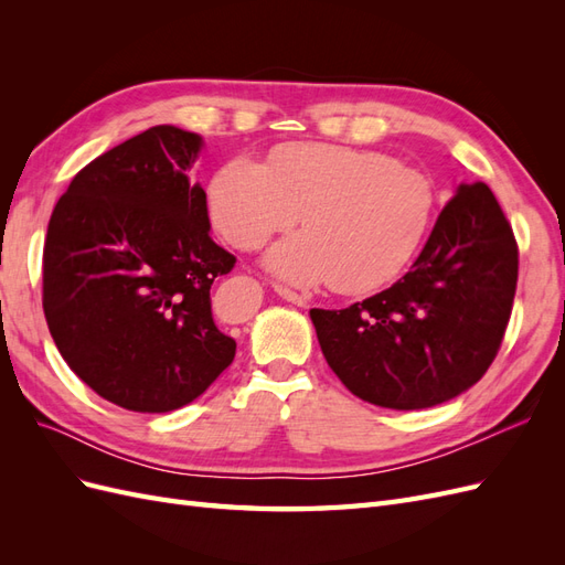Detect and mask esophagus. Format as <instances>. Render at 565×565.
I'll use <instances>...</instances> for the list:
<instances>
[{"mask_svg": "<svg viewBox=\"0 0 565 565\" xmlns=\"http://www.w3.org/2000/svg\"><path fill=\"white\" fill-rule=\"evenodd\" d=\"M278 295L282 299H287L289 303H295V306H306V303H309V299H306L303 295L295 292V289H289V287H282V285H278Z\"/></svg>", "mask_w": 565, "mask_h": 565, "instance_id": "obj_1", "label": "esophagus"}]
</instances>
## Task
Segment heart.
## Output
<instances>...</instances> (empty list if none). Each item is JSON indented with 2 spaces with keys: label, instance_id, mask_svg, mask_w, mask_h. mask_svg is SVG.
<instances>
[{
  "label": "heart",
  "instance_id": "heart-1",
  "mask_svg": "<svg viewBox=\"0 0 565 565\" xmlns=\"http://www.w3.org/2000/svg\"><path fill=\"white\" fill-rule=\"evenodd\" d=\"M207 207L237 249H256L301 214L306 231L268 249V270L355 295L393 280L409 262L431 224L436 185L386 152L285 143L264 164L237 158L221 167Z\"/></svg>",
  "mask_w": 565,
  "mask_h": 565
}]
</instances>
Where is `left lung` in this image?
Returning <instances> with one entry per match:
<instances>
[{
  "instance_id": "obj_1",
  "label": "left lung",
  "mask_w": 565,
  "mask_h": 565,
  "mask_svg": "<svg viewBox=\"0 0 565 565\" xmlns=\"http://www.w3.org/2000/svg\"><path fill=\"white\" fill-rule=\"evenodd\" d=\"M519 280V245L483 181L461 183L417 262L349 309H311L324 361L353 396L391 409L446 403L498 355Z\"/></svg>"
}]
</instances>
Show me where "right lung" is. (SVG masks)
Listing matches in <instances>:
<instances>
[{
  "mask_svg": "<svg viewBox=\"0 0 565 565\" xmlns=\"http://www.w3.org/2000/svg\"><path fill=\"white\" fill-rule=\"evenodd\" d=\"M202 139L158 125L79 169L49 218L42 306L77 377L134 413L195 401L235 358L210 289L235 256L188 177Z\"/></svg>",
  "mask_w": 565,
  "mask_h": 565,
  "instance_id": "obj_1",
  "label": "right lung"
}]
</instances>
